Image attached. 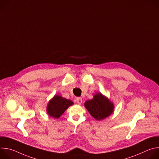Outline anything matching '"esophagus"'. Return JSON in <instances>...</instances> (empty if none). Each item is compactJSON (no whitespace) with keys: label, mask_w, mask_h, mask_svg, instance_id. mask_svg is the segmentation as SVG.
<instances>
[{"label":"esophagus","mask_w":159,"mask_h":159,"mask_svg":"<svg viewBox=\"0 0 159 159\" xmlns=\"http://www.w3.org/2000/svg\"><path fill=\"white\" fill-rule=\"evenodd\" d=\"M76 102L79 104H82V99L81 98H76Z\"/></svg>","instance_id":"esophagus-1"}]
</instances>
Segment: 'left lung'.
Wrapping results in <instances>:
<instances>
[{"label":"left lung","instance_id":"8db88e82","mask_svg":"<svg viewBox=\"0 0 159 159\" xmlns=\"http://www.w3.org/2000/svg\"><path fill=\"white\" fill-rule=\"evenodd\" d=\"M85 107L96 120H101L109 116L113 111L114 105L101 94H96L91 100L84 103Z\"/></svg>","mask_w":159,"mask_h":159}]
</instances>
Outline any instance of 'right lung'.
Listing matches in <instances>:
<instances>
[{
  "label": "right lung",
  "mask_w": 159,
  "mask_h": 159,
  "mask_svg": "<svg viewBox=\"0 0 159 159\" xmlns=\"http://www.w3.org/2000/svg\"><path fill=\"white\" fill-rule=\"evenodd\" d=\"M73 102L62 98L60 96H55L49 102L47 106V112L48 115L55 118H58L70 106L73 104Z\"/></svg>",
  "instance_id": "1"
}]
</instances>
